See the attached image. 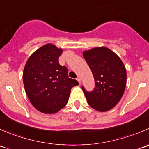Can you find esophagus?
<instances>
[{
    "label": "esophagus",
    "instance_id": "34e87169",
    "mask_svg": "<svg viewBox=\"0 0 149 149\" xmlns=\"http://www.w3.org/2000/svg\"><path fill=\"white\" fill-rule=\"evenodd\" d=\"M77 79V81H79V83L81 84V78L80 77H77V79Z\"/></svg>",
    "mask_w": 149,
    "mask_h": 149
}]
</instances>
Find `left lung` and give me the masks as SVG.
I'll return each mask as SVG.
<instances>
[{
  "label": "left lung",
  "mask_w": 149,
  "mask_h": 149,
  "mask_svg": "<svg viewBox=\"0 0 149 149\" xmlns=\"http://www.w3.org/2000/svg\"><path fill=\"white\" fill-rule=\"evenodd\" d=\"M83 55L95 81L92 91L81 86L87 102L100 112L112 109L125 89L127 75L124 64L115 52L104 47L84 51Z\"/></svg>",
  "instance_id": "obj_1"
}]
</instances>
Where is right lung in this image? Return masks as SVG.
<instances>
[{"mask_svg": "<svg viewBox=\"0 0 149 149\" xmlns=\"http://www.w3.org/2000/svg\"><path fill=\"white\" fill-rule=\"evenodd\" d=\"M63 49L47 44L28 59L23 73L25 91L31 104L40 112L54 114L67 104L72 87L79 82L68 77L65 66L59 64Z\"/></svg>", "mask_w": 149, "mask_h": 149, "instance_id": "obj_1", "label": "right lung"}]
</instances>
